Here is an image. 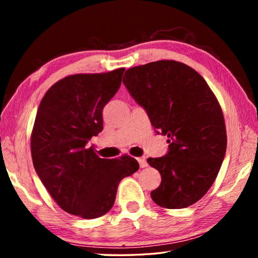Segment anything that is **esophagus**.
Segmentation results:
<instances>
[{
  "instance_id": "obj_1",
  "label": "esophagus",
  "mask_w": 258,
  "mask_h": 258,
  "mask_svg": "<svg viewBox=\"0 0 258 258\" xmlns=\"http://www.w3.org/2000/svg\"><path fill=\"white\" fill-rule=\"evenodd\" d=\"M138 161H139L140 167H141V168H145V167H147V166H148L146 157H140V158H138Z\"/></svg>"
}]
</instances>
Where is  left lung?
<instances>
[{"label":"left lung","instance_id":"left-lung-1","mask_svg":"<svg viewBox=\"0 0 258 258\" xmlns=\"http://www.w3.org/2000/svg\"><path fill=\"white\" fill-rule=\"evenodd\" d=\"M123 83L156 132L168 138L167 155L148 158L161 176L152 200L169 209L197 203L215 181L226 151L224 117L215 94L195 69L174 60L130 68Z\"/></svg>","mask_w":258,"mask_h":258}]
</instances>
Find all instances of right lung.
<instances>
[{"instance_id": "add662e5", "label": "right lung", "mask_w": 258, "mask_h": 258, "mask_svg": "<svg viewBox=\"0 0 258 258\" xmlns=\"http://www.w3.org/2000/svg\"><path fill=\"white\" fill-rule=\"evenodd\" d=\"M124 71L62 78L47 90L35 118L30 138L35 171L54 202L82 218L110 211L119 182L139 169L133 157L100 158L89 147L103 128V107L120 87Z\"/></svg>"}]
</instances>
